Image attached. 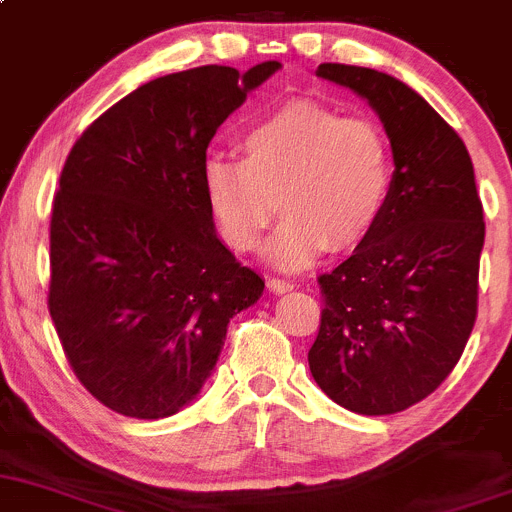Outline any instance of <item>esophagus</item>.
<instances>
[{"instance_id":"1","label":"esophagus","mask_w":512,"mask_h":512,"mask_svg":"<svg viewBox=\"0 0 512 512\" xmlns=\"http://www.w3.org/2000/svg\"><path fill=\"white\" fill-rule=\"evenodd\" d=\"M268 288H271L273 293H288L293 291V281H288V278H281V276H273L268 278Z\"/></svg>"}]
</instances>
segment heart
<instances>
[{"label": "heart", "instance_id": "obj_1", "mask_svg": "<svg viewBox=\"0 0 512 512\" xmlns=\"http://www.w3.org/2000/svg\"><path fill=\"white\" fill-rule=\"evenodd\" d=\"M246 157L209 155L204 192L234 249L261 244L281 204L266 254L298 271L325 249H352L372 234L392 192L394 152L370 115H342L295 98L246 125Z\"/></svg>", "mask_w": 512, "mask_h": 512}]
</instances>
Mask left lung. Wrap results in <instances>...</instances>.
Wrapping results in <instances>:
<instances>
[{"label": "left lung", "instance_id": "obj_1", "mask_svg": "<svg viewBox=\"0 0 512 512\" xmlns=\"http://www.w3.org/2000/svg\"><path fill=\"white\" fill-rule=\"evenodd\" d=\"M382 118L392 192L374 231L318 276L323 313L308 365L355 414H397L429 397L471 337L486 221L473 162L456 130L407 83L374 68L320 63Z\"/></svg>", "mask_w": 512, "mask_h": 512}]
</instances>
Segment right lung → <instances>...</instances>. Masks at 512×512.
<instances>
[{
	"mask_svg": "<svg viewBox=\"0 0 512 512\" xmlns=\"http://www.w3.org/2000/svg\"><path fill=\"white\" fill-rule=\"evenodd\" d=\"M281 68L199 66L135 88L66 157L51 207L49 313L78 382L162 419L212 374L263 278L219 241L202 170L214 133Z\"/></svg>",
	"mask_w": 512,
	"mask_h": 512,
	"instance_id": "add662e5",
	"label": "right lung"
}]
</instances>
